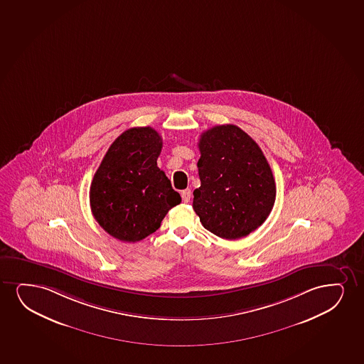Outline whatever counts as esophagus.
Returning a JSON list of instances; mask_svg holds the SVG:
<instances>
[{"mask_svg": "<svg viewBox=\"0 0 364 364\" xmlns=\"http://www.w3.org/2000/svg\"><path fill=\"white\" fill-rule=\"evenodd\" d=\"M181 196H182V200L184 203H188L191 200V197H192V192H191V189H184L181 192Z\"/></svg>", "mask_w": 364, "mask_h": 364, "instance_id": "1", "label": "esophagus"}]
</instances>
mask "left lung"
Instances as JSON below:
<instances>
[{
    "instance_id": "left-lung-1",
    "label": "left lung",
    "mask_w": 364,
    "mask_h": 364,
    "mask_svg": "<svg viewBox=\"0 0 364 364\" xmlns=\"http://www.w3.org/2000/svg\"><path fill=\"white\" fill-rule=\"evenodd\" d=\"M193 209L202 225L221 239L247 236L267 219L276 183L262 150L234 124L217 125L200 135Z\"/></svg>"
}]
</instances>
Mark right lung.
<instances>
[{"instance_id": "add662e5", "label": "right lung", "mask_w": 364, "mask_h": 364, "mask_svg": "<svg viewBox=\"0 0 364 364\" xmlns=\"http://www.w3.org/2000/svg\"><path fill=\"white\" fill-rule=\"evenodd\" d=\"M161 149L156 130L130 128L115 139L93 176V217L115 239H145L160 228L171 208L180 204V193L157 167Z\"/></svg>"}]
</instances>
